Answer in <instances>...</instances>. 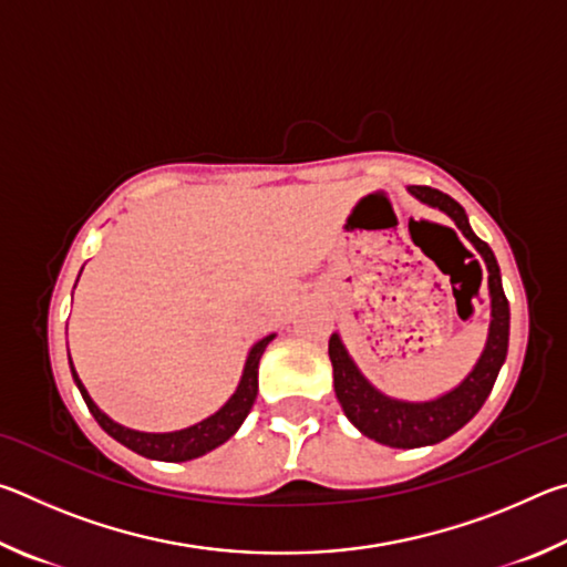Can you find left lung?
<instances>
[{"mask_svg": "<svg viewBox=\"0 0 567 567\" xmlns=\"http://www.w3.org/2000/svg\"><path fill=\"white\" fill-rule=\"evenodd\" d=\"M408 192L420 199L422 205L440 209V213L453 219L460 233L470 239V245L483 257L487 270V292H491V328H487L485 348L465 380L457 388L447 390L445 395L422 402L398 400L378 390L350 358L340 332H332L328 352L332 360L334 395H338L344 415L364 437L375 440L380 445L402 450L443 443L445 437L457 433L460 427L467 425L477 415V410L483 408V402L491 395L497 372L503 368L507 338H511V307H507V297L503 292L501 267H497L493 249L473 233L465 209L453 197L433 187L410 185Z\"/></svg>", "mask_w": 567, "mask_h": 567, "instance_id": "1", "label": "left lung"}]
</instances>
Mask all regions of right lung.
<instances>
[{
	"mask_svg": "<svg viewBox=\"0 0 567 567\" xmlns=\"http://www.w3.org/2000/svg\"><path fill=\"white\" fill-rule=\"evenodd\" d=\"M272 340L275 334H267V338L257 340L252 348H249L245 368H243V378L237 382V390L229 395V400L215 412V415L199 420L189 427L175 430V433H142V430H132V427L120 425V422H114L110 415H104V412L94 405L87 388L82 385L80 375H76L72 358H70V368H72V378L76 382V388H80L84 402H87L90 412L94 415V420L100 422L104 433L112 435L117 443L130 447L132 453L137 455H145L150 460H165V463H185V460H195L199 455L209 453V450L227 443V440L237 433L239 425H243L257 398V368H260V358Z\"/></svg>",
	"mask_w": 567,
	"mask_h": 567,
	"instance_id": "1",
	"label": "right lung"
}]
</instances>
